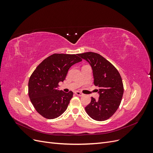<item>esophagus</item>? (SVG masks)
Here are the masks:
<instances>
[{"mask_svg":"<svg viewBox=\"0 0 153 153\" xmlns=\"http://www.w3.org/2000/svg\"><path fill=\"white\" fill-rule=\"evenodd\" d=\"M75 94H76L77 96H84V94L82 93V92H79V91H76V92H75Z\"/></svg>","mask_w":153,"mask_h":153,"instance_id":"esophagus-1","label":"esophagus"}]
</instances>
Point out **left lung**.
<instances>
[{"label": "left lung", "instance_id": "1", "mask_svg": "<svg viewBox=\"0 0 153 153\" xmlns=\"http://www.w3.org/2000/svg\"><path fill=\"white\" fill-rule=\"evenodd\" d=\"M78 56L89 63L94 84L100 87L98 100L92 97L85 108L86 112L96 121H105L112 116L121 104L124 92L121 76L117 69L98 53L85 52Z\"/></svg>", "mask_w": 153, "mask_h": 153}]
</instances>
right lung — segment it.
Segmentation results:
<instances>
[{
    "mask_svg": "<svg viewBox=\"0 0 153 153\" xmlns=\"http://www.w3.org/2000/svg\"><path fill=\"white\" fill-rule=\"evenodd\" d=\"M82 60L78 54L54 53L32 73L29 81L31 103L40 115L49 119L59 117L68 108L73 92L59 90L58 84L65 80L69 69Z\"/></svg>",
    "mask_w": 153,
    "mask_h": 153,
    "instance_id": "add662e5",
    "label": "right lung"
}]
</instances>
